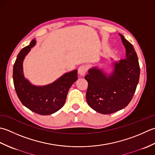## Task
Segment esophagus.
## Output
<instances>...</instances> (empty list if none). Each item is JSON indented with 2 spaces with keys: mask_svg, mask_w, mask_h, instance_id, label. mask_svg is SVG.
Segmentation results:
<instances>
[{
  "mask_svg": "<svg viewBox=\"0 0 155 155\" xmlns=\"http://www.w3.org/2000/svg\"><path fill=\"white\" fill-rule=\"evenodd\" d=\"M87 71V67L85 65H82L78 68V74H80L81 76H83V75L86 74Z\"/></svg>",
  "mask_w": 155,
  "mask_h": 155,
  "instance_id": "34e87169",
  "label": "esophagus"
}]
</instances>
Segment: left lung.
Listing matches in <instances>:
<instances>
[{
	"instance_id": "8db88e82",
	"label": "left lung",
	"mask_w": 155,
	"mask_h": 155,
	"mask_svg": "<svg viewBox=\"0 0 155 155\" xmlns=\"http://www.w3.org/2000/svg\"><path fill=\"white\" fill-rule=\"evenodd\" d=\"M126 48V58L114 63L108 75L97 68L88 70L87 102L95 111L108 114L119 111L130 103L139 81L140 66L133 45L119 34Z\"/></svg>"
}]
</instances>
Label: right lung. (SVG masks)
Returning a JSON list of instances; mask_svg holds the SVG:
<instances>
[{
    "instance_id": "obj_1",
    "label": "right lung",
    "mask_w": 155,
    "mask_h": 155,
    "mask_svg": "<svg viewBox=\"0 0 155 155\" xmlns=\"http://www.w3.org/2000/svg\"><path fill=\"white\" fill-rule=\"evenodd\" d=\"M33 39L29 45L18 53L13 66V82L17 95L21 103L31 111L40 115H49L58 111L64 106L69 89L78 80V70L66 73L53 83L43 86L31 84L24 77L23 62L35 45Z\"/></svg>"
}]
</instances>
